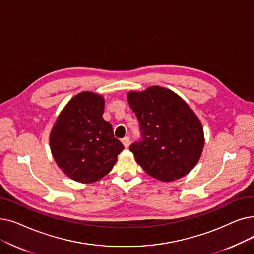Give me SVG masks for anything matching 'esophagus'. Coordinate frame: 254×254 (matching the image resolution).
Masks as SVG:
<instances>
[{
  "label": "esophagus",
  "instance_id": "esophagus-1",
  "mask_svg": "<svg viewBox=\"0 0 254 254\" xmlns=\"http://www.w3.org/2000/svg\"><path fill=\"white\" fill-rule=\"evenodd\" d=\"M121 142H123L124 146H125L126 148H127L128 145H129V138H128V137H125L124 139H121Z\"/></svg>",
  "mask_w": 254,
  "mask_h": 254
}]
</instances>
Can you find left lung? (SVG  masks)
Returning a JSON list of instances; mask_svg holds the SVG:
<instances>
[{"label":"left lung","mask_w":254,"mask_h":254,"mask_svg":"<svg viewBox=\"0 0 254 254\" xmlns=\"http://www.w3.org/2000/svg\"><path fill=\"white\" fill-rule=\"evenodd\" d=\"M127 97L142 131V140L129 146L136 162L161 182L188 174L199 161L204 145L201 121L190 106L160 86L131 90Z\"/></svg>","instance_id":"left-lung-1"}]
</instances>
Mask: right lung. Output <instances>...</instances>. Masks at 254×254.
I'll return each mask as SVG.
<instances>
[{
	"instance_id": "1",
	"label": "right lung",
	"mask_w": 254,
	"mask_h": 254,
	"mask_svg": "<svg viewBox=\"0 0 254 254\" xmlns=\"http://www.w3.org/2000/svg\"><path fill=\"white\" fill-rule=\"evenodd\" d=\"M105 98L91 91L74 95L57 117L50 147L58 167L71 180L91 184L103 179L117 161L124 145L103 118Z\"/></svg>"
}]
</instances>
